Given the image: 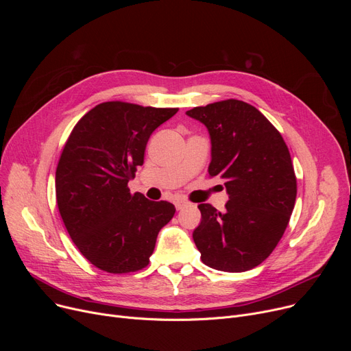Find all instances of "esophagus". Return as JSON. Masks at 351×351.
I'll return each instance as SVG.
<instances>
[{"label": "esophagus", "mask_w": 351, "mask_h": 351, "mask_svg": "<svg viewBox=\"0 0 351 351\" xmlns=\"http://www.w3.org/2000/svg\"><path fill=\"white\" fill-rule=\"evenodd\" d=\"M188 205H189V202L185 200V199H178V200L175 202V206H176L178 210H180V209H183V208H186Z\"/></svg>", "instance_id": "esophagus-1"}]
</instances>
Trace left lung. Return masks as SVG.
I'll use <instances>...</instances> for the list:
<instances>
[{
	"instance_id": "8db88e82",
	"label": "left lung",
	"mask_w": 351,
	"mask_h": 351,
	"mask_svg": "<svg viewBox=\"0 0 351 351\" xmlns=\"http://www.w3.org/2000/svg\"><path fill=\"white\" fill-rule=\"evenodd\" d=\"M188 117L210 135L209 176L225 183L229 200L217 212L200 204L193 242L206 266L246 271L259 266L280 242L298 195L296 175L280 132L254 106L226 99L196 106Z\"/></svg>"
}]
</instances>
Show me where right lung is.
Masks as SVG:
<instances>
[{
  "instance_id": "add662e5",
  "label": "right lung",
  "mask_w": 351,
  "mask_h": 351,
  "mask_svg": "<svg viewBox=\"0 0 351 351\" xmlns=\"http://www.w3.org/2000/svg\"><path fill=\"white\" fill-rule=\"evenodd\" d=\"M176 112L104 102L78 121L64 146L55 172L58 209L72 242L104 271L146 267L159 230L175 215L169 202L131 193L128 182L143 165L152 132Z\"/></svg>"
}]
</instances>
